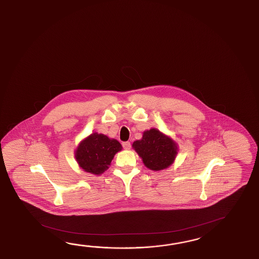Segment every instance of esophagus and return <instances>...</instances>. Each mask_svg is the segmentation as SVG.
<instances>
[{
	"mask_svg": "<svg viewBox=\"0 0 259 259\" xmlns=\"http://www.w3.org/2000/svg\"><path fill=\"white\" fill-rule=\"evenodd\" d=\"M122 146L125 149V150H130L132 145H131V142H124L122 143Z\"/></svg>",
	"mask_w": 259,
	"mask_h": 259,
	"instance_id": "1",
	"label": "esophagus"
}]
</instances>
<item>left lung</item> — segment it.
Masks as SVG:
<instances>
[{
    "instance_id": "1",
    "label": "left lung",
    "mask_w": 259,
    "mask_h": 259,
    "mask_svg": "<svg viewBox=\"0 0 259 259\" xmlns=\"http://www.w3.org/2000/svg\"><path fill=\"white\" fill-rule=\"evenodd\" d=\"M132 146L143 163L153 171L167 168L178 154L176 143L155 128L144 132L142 140L133 142Z\"/></svg>"
}]
</instances>
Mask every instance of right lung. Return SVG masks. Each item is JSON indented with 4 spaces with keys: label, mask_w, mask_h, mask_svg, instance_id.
<instances>
[{
    "label": "right lung",
    "mask_w": 259,
    "mask_h": 259,
    "mask_svg": "<svg viewBox=\"0 0 259 259\" xmlns=\"http://www.w3.org/2000/svg\"><path fill=\"white\" fill-rule=\"evenodd\" d=\"M121 148V144L117 140H111L96 132L80 143L75 158L84 171L101 175L109 168L114 155Z\"/></svg>",
    "instance_id": "add662e5"
}]
</instances>
